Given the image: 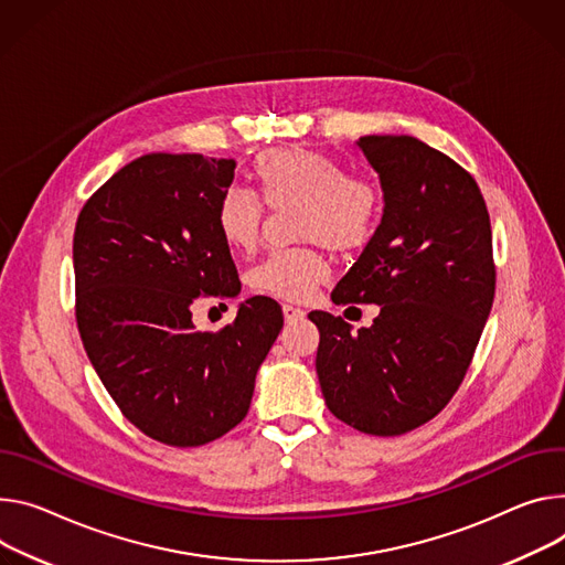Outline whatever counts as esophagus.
Returning <instances> with one entry per match:
<instances>
[{
	"mask_svg": "<svg viewBox=\"0 0 565 565\" xmlns=\"http://www.w3.org/2000/svg\"><path fill=\"white\" fill-rule=\"evenodd\" d=\"M281 311H284L286 322H295V320H301L306 316V311H301L299 306H292V303H284Z\"/></svg>",
	"mask_w": 565,
	"mask_h": 565,
	"instance_id": "esophagus-1",
	"label": "esophagus"
}]
</instances>
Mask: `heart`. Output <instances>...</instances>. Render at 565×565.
Wrapping results in <instances>:
<instances>
[{
	"mask_svg": "<svg viewBox=\"0 0 565 565\" xmlns=\"http://www.w3.org/2000/svg\"><path fill=\"white\" fill-rule=\"evenodd\" d=\"M252 178L256 193L230 189L216 207L218 234L234 249L247 252L259 243L264 204L270 210L297 207V236L338 254L361 249L379 227L381 186L367 175L347 173V167L327 152L299 146L270 148L254 158ZM324 277L327 266L318 252L277 249L249 273V286L262 295L299 301Z\"/></svg>",
	"mask_w": 565,
	"mask_h": 565,
	"instance_id": "heart-1",
	"label": "heart"
}]
</instances>
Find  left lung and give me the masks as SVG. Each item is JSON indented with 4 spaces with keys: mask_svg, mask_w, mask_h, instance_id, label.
Instances as JSON below:
<instances>
[{
    "mask_svg": "<svg viewBox=\"0 0 565 565\" xmlns=\"http://www.w3.org/2000/svg\"><path fill=\"white\" fill-rule=\"evenodd\" d=\"M381 178L383 218L335 303H379L370 329L311 311L331 413L379 437L437 417L467 376L495 295L491 221L478 182L409 135L358 139Z\"/></svg>",
    "mask_w": 565,
    "mask_h": 565,
    "instance_id": "left-lung-1",
    "label": "left lung"
}]
</instances>
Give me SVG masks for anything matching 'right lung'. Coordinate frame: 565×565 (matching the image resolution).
I'll list each match as a JSON object with an SVG mask.
<instances>
[{"instance_id":"add662e5","label":"right lung","mask_w":565,"mask_h":565,"mask_svg":"<svg viewBox=\"0 0 565 565\" xmlns=\"http://www.w3.org/2000/svg\"><path fill=\"white\" fill-rule=\"evenodd\" d=\"M234 169L150 152L92 193L76 221V324L89 363L121 415L167 446L210 444L243 422L284 327L281 306L262 295L218 333L191 322L198 297L241 290L216 227Z\"/></svg>"}]
</instances>
